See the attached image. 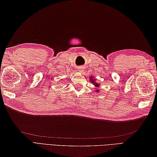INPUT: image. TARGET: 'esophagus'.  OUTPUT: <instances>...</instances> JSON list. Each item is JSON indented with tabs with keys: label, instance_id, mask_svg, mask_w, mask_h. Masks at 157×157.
I'll list each match as a JSON object with an SVG mask.
<instances>
[{
	"label": "esophagus",
	"instance_id": "1",
	"mask_svg": "<svg viewBox=\"0 0 157 157\" xmlns=\"http://www.w3.org/2000/svg\"><path fill=\"white\" fill-rule=\"evenodd\" d=\"M78 72H79V73H83L84 71V68H83V67H79V68L78 69Z\"/></svg>",
	"mask_w": 157,
	"mask_h": 157
}]
</instances>
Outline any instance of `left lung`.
Returning a JSON list of instances; mask_svg holds the SVG:
<instances>
[{
  "instance_id": "8db88e82",
  "label": "left lung",
  "mask_w": 157,
  "mask_h": 157,
  "mask_svg": "<svg viewBox=\"0 0 157 157\" xmlns=\"http://www.w3.org/2000/svg\"><path fill=\"white\" fill-rule=\"evenodd\" d=\"M90 78V82H91L92 84H94V85L96 87H98V86H100V84H98V83H97V82H96V78H94V77L92 76H91V77H89ZM95 92H99V90H98V89H96V90H95Z\"/></svg>"
}]
</instances>
